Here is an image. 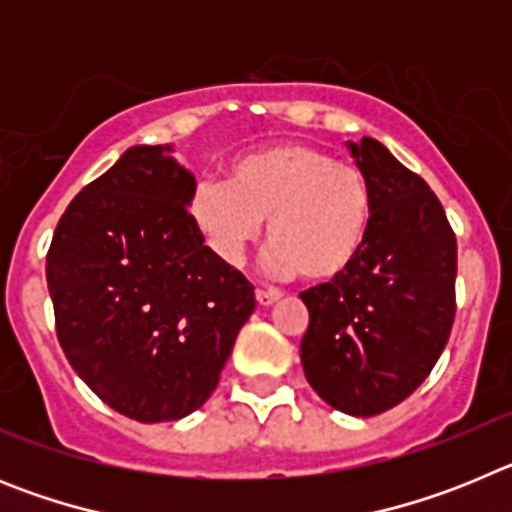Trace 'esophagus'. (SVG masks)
<instances>
[{"label":"esophagus","mask_w":512,"mask_h":512,"mask_svg":"<svg viewBox=\"0 0 512 512\" xmlns=\"http://www.w3.org/2000/svg\"><path fill=\"white\" fill-rule=\"evenodd\" d=\"M279 297L282 295H279V292H274V289H256V300H259V305H264V307L274 305Z\"/></svg>","instance_id":"obj_1"}]
</instances>
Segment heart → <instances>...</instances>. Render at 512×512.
<instances>
[{
    "label": "heart",
    "instance_id": "obj_1",
    "mask_svg": "<svg viewBox=\"0 0 512 512\" xmlns=\"http://www.w3.org/2000/svg\"><path fill=\"white\" fill-rule=\"evenodd\" d=\"M189 217L225 264L246 259L269 219V269L328 284L359 261L369 241L374 187L361 166L338 161L328 148L284 140L235 158L228 184H200Z\"/></svg>",
    "mask_w": 512,
    "mask_h": 512
}]
</instances>
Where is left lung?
I'll list each match as a JSON object with an SVG mask.
<instances>
[{"label": "left lung", "instance_id": "obj_1", "mask_svg": "<svg viewBox=\"0 0 512 512\" xmlns=\"http://www.w3.org/2000/svg\"><path fill=\"white\" fill-rule=\"evenodd\" d=\"M374 187V220L341 279L302 292L310 325L300 359L310 387L369 418L413 395L449 341L456 235L431 187L374 138L348 143Z\"/></svg>", "mask_w": 512, "mask_h": 512}]
</instances>
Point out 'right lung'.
<instances>
[{
  "label": "right lung",
  "mask_w": 512,
  "mask_h": 512,
  "mask_svg": "<svg viewBox=\"0 0 512 512\" xmlns=\"http://www.w3.org/2000/svg\"><path fill=\"white\" fill-rule=\"evenodd\" d=\"M133 146L76 194L45 277L63 354L112 410L164 423L215 392L256 297L189 217L194 174Z\"/></svg>",
  "instance_id": "right-lung-1"
}]
</instances>
